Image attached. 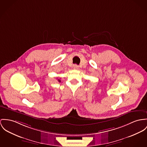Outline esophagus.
<instances>
[{"label":"esophagus","instance_id":"1","mask_svg":"<svg viewBox=\"0 0 147 147\" xmlns=\"http://www.w3.org/2000/svg\"><path fill=\"white\" fill-rule=\"evenodd\" d=\"M73 68H74V69H78L79 67H78L77 65H73Z\"/></svg>","mask_w":147,"mask_h":147}]
</instances>
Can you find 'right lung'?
Listing matches in <instances>:
<instances>
[{"mask_svg": "<svg viewBox=\"0 0 147 147\" xmlns=\"http://www.w3.org/2000/svg\"><path fill=\"white\" fill-rule=\"evenodd\" d=\"M58 81H59V82H61V80H60V79H58Z\"/></svg>", "mask_w": 147, "mask_h": 147, "instance_id": "obj_1", "label": "right lung"}]
</instances>
